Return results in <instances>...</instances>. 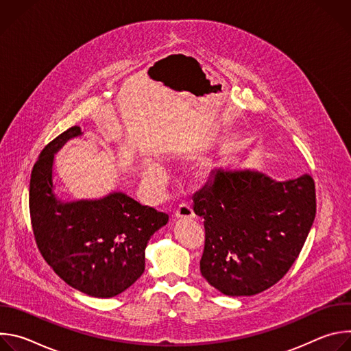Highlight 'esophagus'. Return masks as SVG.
I'll return each instance as SVG.
<instances>
[{
	"mask_svg": "<svg viewBox=\"0 0 351 351\" xmlns=\"http://www.w3.org/2000/svg\"><path fill=\"white\" fill-rule=\"evenodd\" d=\"M175 217L179 219H190V218H194V213L189 204L183 203L175 210Z\"/></svg>",
	"mask_w": 351,
	"mask_h": 351,
	"instance_id": "34e87169",
	"label": "esophagus"
}]
</instances>
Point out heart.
I'll list each match as a JSON object with an SVG mask.
<instances>
[{"label": "heart", "instance_id": "b5f03b06", "mask_svg": "<svg viewBox=\"0 0 351 351\" xmlns=\"http://www.w3.org/2000/svg\"><path fill=\"white\" fill-rule=\"evenodd\" d=\"M143 175L149 183H153L156 186H161L167 180V171L158 162L154 161L144 164Z\"/></svg>", "mask_w": 351, "mask_h": 351}]
</instances>
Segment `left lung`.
<instances>
[{
  "instance_id": "left-lung-1",
  "label": "left lung",
  "mask_w": 351,
  "mask_h": 351,
  "mask_svg": "<svg viewBox=\"0 0 351 351\" xmlns=\"http://www.w3.org/2000/svg\"><path fill=\"white\" fill-rule=\"evenodd\" d=\"M204 218L199 271L226 295H254L290 269L313 226L315 183L306 173L278 182L252 169L217 168L193 195Z\"/></svg>"
}]
</instances>
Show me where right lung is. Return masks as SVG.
<instances>
[{
  "label": "right lung",
  "instance_id": "1",
  "mask_svg": "<svg viewBox=\"0 0 351 351\" xmlns=\"http://www.w3.org/2000/svg\"><path fill=\"white\" fill-rule=\"evenodd\" d=\"M82 134L79 126L69 128L36 161L29 187L32 226L41 256L62 280L91 297L110 298L141 276L147 243L169 217L122 191L97 199L58 198L54 156Z\"/></svg>",
  "mask_w": 351,
  "mask_h": 351
}]
</instances>
